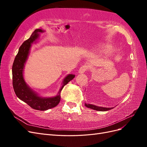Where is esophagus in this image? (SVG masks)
<instances>
[{
	"mask_svg": "<svg viewBox=\"0 0 147 147\" xmlns=\"http://www.w3.org/2000/svg\"><path fill=\"white\" fill-rule=\"evenodd\" d=\"M88 66L86 65H82L80 68L78 70V73L80 74H83L85 71H86L88 69Z\"/></svg>",
	"mask_w": 147,
	"mask_h": 147,
	"instance_id": "esophagus-1",
	"label": "esophagus"
}]
</instances>
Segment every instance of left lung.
<instances>
[{"instance_id": "8db88e82", "label": "left lung", "mask_w": 147, "mask_h": 147, "mask_svg": "<svg viewBox=\"0 0 147 147\" xmlns=\"http://www.w3.org/2000/svg\"><path fill=\"white\" fill-rule=\"evenodd\" d=\"M84 105H85L86 107L88 108H90L93 110H95L97 111H101V112H104V111H107L109 110L112 109L113 108H107V107H98V106H96L94 105H92V104H86V103H84Z\"/></svg>"}]
</instances>
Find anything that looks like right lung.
<instances>
[{"mask_svg":"<svg viewBox=\"0 0 147 147\" xmlns=\"http://www.w3.org/2000/svg\"><path fill=\"white\" fill-rule=\"evenodd\" d=\"M43 32L44 30L41 29H35L30 38L23 42L19 48L18 53L15 57L12 66L13 86L16 96L28 104L31 108L40 111L48 110L58 105L61 100L62 90L65 84L75 77V75H67L57 94L51 97L39 96L26 84L23 77V70L26 61L29 56L31 44L38 38L40 34Z\"/></svg>","mask_w":147,"mask_h":147,"instance_id":"obj_1","label":"right lung"}]
</instances>
